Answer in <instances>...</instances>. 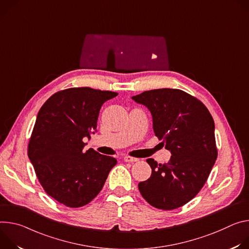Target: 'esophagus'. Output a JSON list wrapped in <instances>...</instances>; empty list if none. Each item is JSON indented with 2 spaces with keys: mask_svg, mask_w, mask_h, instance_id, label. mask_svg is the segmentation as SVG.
I'll return each instance as SVG.
<instances>
[{
  "mask_svg": "<svg viewBox=\"0 0 249 249\" xmlns=\"http://www.w3.org/2000/svg\"><path fill=\"white\" fill-rule=\"evenodd\" d=\"M124 160L125 162H130V163H133V162H137V161H139V158L131 157V156H124Z\"/></svg>",
  "mask_w": 249,
  "mask_h": 249,
  "instance_id": "obj_1",
  "label": "esophagus"
}]
</instances>
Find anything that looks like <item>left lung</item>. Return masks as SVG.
I'll list each match as a JSON object with an SVG mask.
<instances>
[{
    "instance_id": "obj_1",
    "label": "left lung",
    "mask_w": 249,
    "mask_h": 249,
    "mask_svg": "<svg viewBox=\"0 0 249 249\" xmlns=\"http://www.w3.org/2000/svg\"><path fill=\"white\" fill-rule=\"evenodd\" d=\"M132 99L150 110L154 133L172 154L165 164L146 160L152 172L139 184L141 194L154 208H180L196 197L217 157L213 119L200 100L179 89L145 91Z\"/></svg>"
}]
</instances>
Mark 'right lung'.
Masks as SVG:
<instances>
[{
    "label": "right lung",
    "mask_w": 249,
    "mask_h": 249,
    "mask_svg": "<svg viewBox=\"0 0 249 249\" xmlns=\"http://www.w3.org/2000/svg\"><path fill=\"white\" fill-rule=\"evenodd\" d=\"M118 96L89 87L53 94L40 107L27 146L46 194L69 208L89 204L102 190L117 159L93 148L83 151L85 136L97 128L102 105Z\"/></svg>",
    "instance_id": "right-lung-1"
}]
</instances>
